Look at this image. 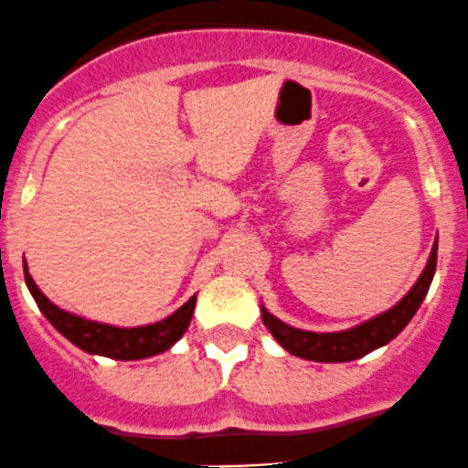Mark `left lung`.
I'll use <instances>...</instances> for the list:
<instances>
[{"instance_id":"8db88e82","label":"left lung","mask_w":468,"mask_h":468,"mask_svg":"<svg viewBox=\"0 0 468 468\" xmlns=\"http://www.w3.org/2000/svg\"><path fill=\"white\" fill-rule=\"evenodd\" d=\"M437 267V242L432 247L431 261L426 269L419 276L417 285L399 301L391 310L378 314V317L369 319V322L356 325V328L342 330V333H310V330L292 328V325L282 324L273 314H269L262 308V324L267 325L269 333L273 335L278 344L292 356L305 357V360L314 362H351L357 357L367 356V353L376 351L378 346H385L387 342L396 337L414 313L419 310L421 301L426 299L428 287H431L432 276H435Z\"/></svg>"}]
</instances>
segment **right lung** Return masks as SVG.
<instances>
[{
	"instance_id": "obj_1",
	"label": "right lung",
	"mask_w": 468,
	"mask_h": 468,
	"mask_svg": "<svg viewBox=\"0 0 468 468\" xmlns=\"http://www.w3.org/2000/svg\"><path fill=\"white\" fill-rule=\"evenodd\" d=\"M27 267V264H25ZM27 287L31 290L33 299H36L40 313L49 319V324L58 330L60 335L83 348L86 353L94 356H106L112 360H140V357L155 356L163 353L181 337L190 325L192 313H195L197 296H192L187 303H183L172 317L163 319L158 324L140 325V328H115V325L88 322V319L74 317V314L65 313V310L56 308L33 282L31 273L25 271Z\"/></svg>"
}]
</instances>
